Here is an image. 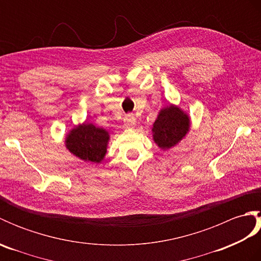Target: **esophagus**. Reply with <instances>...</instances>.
<instances>
[{
    "instance_id": "34e87169",
    "label": "esophagus",
    "mask_w": 261,
    "mask_h": 261,
    "mask_svg": "<svg viewBox=\"0 0 261 261\" xmlns=\"http://www.w3.org/2000/svg\"><path fill=\"white\" fill-rule=\"evenodd\" d=\"M124 125L125 127H129V129H132L136 125V118L134 114H126L124 118Z\"/></svg>"
}]
</instances>
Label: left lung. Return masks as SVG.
I'll return each mask as SVG.
<instances>
[{"label": "left lung", "mask_w": 261, "mask_h": 261, "mask_svg": "<svg viewBox=\"0 0 261 261\" xmlns=\"http://www.w3.org/2000/svg\"><path fill=\"white\" fill-rule=\"evenodd\" d=\"M190 119L178 108L170 105L160 111L154 121L152 132L153 140L163 149H168L178 143L187 134Z\"/></svg>", "instance_id": "8db88e82"}]
</instances>
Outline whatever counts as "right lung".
<instances>
[{
  "instance_id": "right-lung-1",
  "label": "right lung",
  "mask_w": 261,
  "mask_h": 261,
  "mask_svg": "<svg viewBox=\"0 0 261 261\" xmlns=\"http://www.w3.org/2000/svg\"><path fill=\"white\" fill-rule=\"evenodd\" d=\"M109 134L103 129L85 123L75 127L66 138L68 150L85 162L99 163L107 153Z\"/></svg>"
}]
</instances>
